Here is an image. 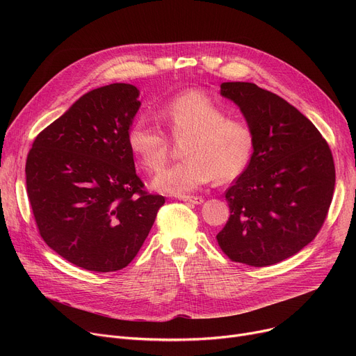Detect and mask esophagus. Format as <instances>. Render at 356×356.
Instances as JSON below:
<instances>
[{
  "mask_svg": "<svg viewBox=\"0 0 356 356\" xmlns=\"http://www.w3.org/2000/svg\"><path fill=\"white\" fill-rule=\"evenodd\" d=\"M179 200H183V202H189V203H193V204H200L203 203V197L200 196H177Z\"/></svg>",
  "mask_w": 356,
  "mask_h": 356,
  "instance_id": "34e87169",
  "label": "esophagus"
}]
</instances>
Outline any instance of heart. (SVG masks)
I'll use <instances>...</instances> for the list:
<instances>
[{
    "label": "heart",
    "instance_id": "heart-1",
    "mask_svg": "<svg viewBox=\"0 0 356 356\" xmlns=\"http://www.w3.org/2000/svg\"><path fill=\"white\" fill-rule=\"evenodd\" d=\"M159 115L175 140H184V160L154 177L156 191L184 195L213 179L219 183L232 181L247 170L255 148L254 131L245 121L228 118L227 111L209 93H180L160 108ZM127 143L147 172H159L165 164L168 141L147 118L131 124Z\"/></svg>",
    "mask_w": 356,
    "mask_h": 356
}]
</instances>
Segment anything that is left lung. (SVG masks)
Wrapping results in <instances>:
<instances>
[{
    "label": "left lung",
    "mask_w": 356,
    "mask_h": 356,
    "mask_svg": "<svg viewBox=\"0 0 356 356\" xmlns=\"http://www.w3.org/2000/svg\"><path fill=\"white\" fill-rule=\"evenodd\" d=\"M255 136L254 156L225 197L231 216L216 235L235 263L267 267L303 250L321 231L334 191L332 152L298 109L250 82H223Z\"/></svg>",
    "instance_id": "obj_1"
}]
</instances>
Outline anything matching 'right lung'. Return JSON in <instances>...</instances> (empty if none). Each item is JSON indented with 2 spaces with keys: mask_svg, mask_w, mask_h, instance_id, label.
<instances>
[{
  "mask_svg": "<svg viewBox=\"0 0 356 356\" xmlns=\"http://www.w3.org/2000/svg\"><path fill=\"white\" fill-rule=\"evenodd\" d=\"M138 95L129 83L85 93L35 137L27 156V195L42 238L89 271L127 267L164 204L144 191L127 143Z\"/></svg>",
  "mask_w": 356,
  "mask_h": 356,
  "instance_id": "right-lung-1",
  "label": "right lung"
}]
</instances>
